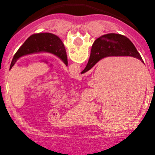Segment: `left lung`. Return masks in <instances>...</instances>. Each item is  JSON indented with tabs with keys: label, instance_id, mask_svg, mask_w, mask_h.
Returning <instances> with one entry per match:
<instances>
[{
	"label": "left lung",
	"instance_id": "1",
	"mask_svg": "<svg viewBox=\"0 0 155 155\" xmlns=\"http://www.w3.org/2000/svg\"><path fill=\"white\" fill-rule=\"evenodd\" d=\"M41 51H46L55 54L68 66L66 49L60 38L50 33H40L33 34L29 37L22 46L18 48L12 58L10 69L12 68L16 61L21 56Z\"/></svg>",
	"mask_w": 155,
	"mask_h": 155
}]
</instances>
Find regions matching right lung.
Masks as SVG:
<instances>
[{
    "mask_svg": "<svg viewBox=\"0 0 155 155\" xmlns=\"http://www.w3.org/2000/svg\"><path fill=\"white\" fill-rule=\"evenodd\" d=\"M109 56H131L144 63L132 42L124 36L109 34L97 39L91 50V55L87 66L82 73L93 68L101 59Z\"/></svg>",
    "mask_w": 155,
    "mask_h": 155,
    "instance_id": "right-lung-1",
    "label": "right lung"
}]
</instances>
